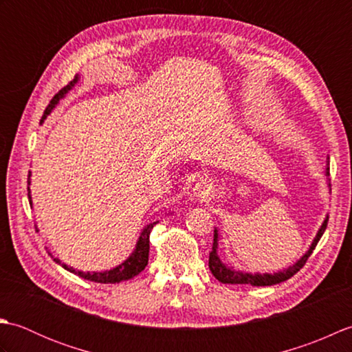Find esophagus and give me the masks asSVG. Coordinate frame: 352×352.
Instances as JSON below:
<instances>
[{
    "instance_id": "34e87169",
    "label": "esophagus",
    "mask_w": 352,
    "mask_h": 352,
    "mask_svg": "<svg viewBox=\"0 0 352 352\" xmlns=\"http://www.w3.org/2000/svg\"><path fill=\"white\" fill-rule=\"evenodd\" d=\"M212 193V183L203 178V180H198L193 186V195L198 199H207Z\"/></svg>"
}]
</instances>
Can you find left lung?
I'll use <instances>...</instances> for the list:
<instances>
[{
	"label": "left lung",
	"mask_w": 352,
	"mask_h": 352,
	"mask_svg": "<svg viewBox=\"0 0 352 352\" xmlns=\"http://www.w3.org/2000/svg\"><path fill=\"white\" fill-rule=\"evenodd\" d=\"M330 168H327V175H330ZM327 222L328 219L324 221L322 227L318 231V234L313 241L310 250L304 254V256L296 261L294 266H290L287 269H284L281 272L276 274H246L241 271H234L233 267H227L222 263L221 258L218 257V252H216V248H218V231H214V239H213V246L210 251V256H208V267H210L212 274L214 275L216 280H219L223 284H251V286H272V284H278L281 281L289 280L290 276H294L300 269L307 263L309 257L311 256L313 250L316 248V245L319 242V239L322 237L324 231L327 228Z\"/></svg>",
	"instance_id": "8db88e82"
}]
</instances>
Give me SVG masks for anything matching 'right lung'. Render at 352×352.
<instances>
[{
    "label": "right lung",
    "instance_id": "add662e5",
    "mask_svg": "<svg viewBox=\"0 0 352 352\" xmlns=\"http://www.w3.org/2000/svg\"><path fill=\"white\" fill-rule=\"evenodd\" d=\"M78 81V77L76 76V78H74L72 81H69L68 85H66L63 89H60L54 96H52V100L50 101L48 107L45 109L43 111V118H47V115H50V111L56 107V104L60 101V98H63V96L66 95V92L69 91V89H72V86L76 85ZM28 180H30V174H28ZM30 184V182H28ZM28 190V199H30V204H32V197H30V188L27 189ZM154 227V223H149V226H146L144 228V231H142V234L139 237L138 241V245H136V250L133 251L131 256L126 258L122 265L116 266L115 269H111V271H106V272H81V271H77V269H72L71 266L68 265H62L66 271H69L72 274H76L78 276H81V278L85 280H89V281H94V283H104V284H116V283H121V281H126V280H131L134 278V276L139 275L144 269L148 265V257H149V234H151V230ZM57 263H60V260L58 258H54Z\"/></svg>",
    "mask_w": 352,
    "mask_h": 352
}]
</instances>
